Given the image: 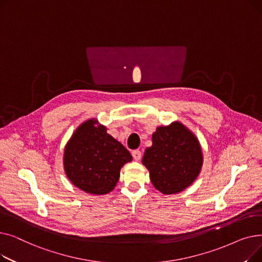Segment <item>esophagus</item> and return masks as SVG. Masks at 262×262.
<instances>
[{
  "mask_svg": "<svg viewBox=\"0 0 262 262\" xmlns=\"http://www.w3.org/2000/svg\"><path fill=\"white\" fill-rule=\"evenodd\" d=\"M132 155H133L135 160H140V158L142 156V153H141V150H139V149H135V150H133Z\"/></svg>",
  "mask_w": 262,
  "mask_h": 262,
  "instance_id": "1",
  "label": "esophagus"
}]
</instances>
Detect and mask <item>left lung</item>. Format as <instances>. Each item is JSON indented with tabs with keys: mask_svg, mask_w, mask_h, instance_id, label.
<instances>
[{
	"mask_svg": "<svg viewBox=\"0 0 262 262\" xmlns=\"http://www.w3.org/2000/svg\"><path fill=\"white\" fill-rule=\"evenodd\" d=\"M154 187L164 194L181 192L198 177L203 156L195 136L175 122L153 134V145L142 159Z\"/></svg>",
	"mask_w": 262,
	"mask_h": 262,
	"instance_id": "left-lung-1",
	"label": "left lung"
}]
</instances>
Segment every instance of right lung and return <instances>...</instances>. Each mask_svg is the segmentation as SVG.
<instances>
[{
	"mask_svg": "<svg viewBox=\"0 0 262 262\" xmlns=\"http://www.w3.org/2000/svg\"><path fill=\"white\" fill-rule=\"evenodd\" d=\"M94 123L86 121L73 134L64 149L63 164L73 185L87 193L106 194L116 187L124 163L133 157L104 126L95 127Z\"/></svg>",
	"mask_w": 262,
	"mask_h": 262,
	"instance_id": "right-lung-1",
	"label": "right lung"
}]
</instances>
